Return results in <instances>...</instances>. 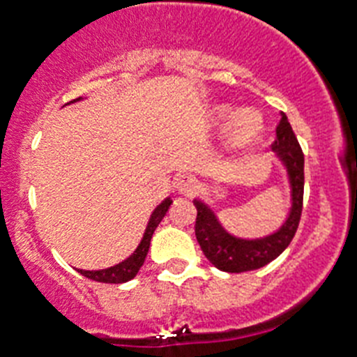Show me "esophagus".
I'll list each match as a JSON object with an SVG mask.
<instances>
[{
    "mask_svg": "<svg viewBox=\"0 0 357 357\" xmlns=\"http://www.w3.org/2000/svg\"><path fill=\"white\" fill-rule=\"evenodd\" d=\"M176 188H178L181 194L190 195L195 188H197V181H195L194 176L179 174L178 178H176Z\"/></svg>",
    "mask_w": 357,
    "mask_h": 357,
    "instance_id": "1",
    "label": "esophagus"
}]
</instances>
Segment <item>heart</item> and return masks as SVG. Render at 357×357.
<instances>
[{
	"label": "heart",
	"instance_id": "heart-1",
	"mask_svg": "<svg viewBox=\"0 0 357 357\" xmlns=\"http://www.w3.org/2000/svg\"><path fill=\"white\" fill-rule=\"evenodd\" d=\"M232 116L231 107H220L216 111V119L225 123ZM264 133V121L255 111H241L232 118L227 130V144L234 149H246L261 141Z\"/></svg>",
	"mask_w": 357,
	"mask_h": 357
}]
</instances>
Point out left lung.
<instances>
[{
    "label": "left lung",
    "mask_w": 357,
    "mask_h": 357,
    "mask_svg": "<svg viewBox=\"0 0 357 357\" xmlns=\"http://www.w3.org/2000/svg\"><path fill=\"white\" fill-rule=\"evenodd\" d=\"M273 149L284 160L289 169L292 185V209L285 225L276 234L254 241L232 238L222 229L211 209L201 201H194L197 208L195 218V238L202 252L213 266L225 273L254 271L275 261L289 246L298 231L303 213V190H305V155L299 146L296 133L285 116L276 126V139Z\"/></svg>",
    "instance_id": "1"
}]
</instances>
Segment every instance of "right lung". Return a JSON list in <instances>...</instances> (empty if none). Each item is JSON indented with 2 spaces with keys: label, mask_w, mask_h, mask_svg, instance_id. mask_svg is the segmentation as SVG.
Listing matches in <instances>:
<instances>
[{
  "label": "right lung",
  "mask_w": 357,
  "mask_h": 357,
  "mask_svg": "<svg viewBox=\"0 0 357 357\" xmlns=\"http://www.w3.org/2000/svg\"><path fill=\"white\" fill-rule=\"evenodd\" d=\"M75 100H79V98H75ZM171 204H172L171 199H165V201H163L162 204L155 209V211H153L141 245H139V248L135 250V252H133V255H130L126 261H123L121 264H118V266H112V268H109V269H102V271H82V269H79V273H81L82 276H86V278L93 280V282H102V284H123V282H128V280H132L133 276L139 273L141 266L144 264V259H146V255H148L149 243H151L153 232H155V229L158 227V224L162 222V218L165 216V213H167L169 206Z\"/></svg>",
  "instance_id": "right-lung-1"
}]
</instances>
